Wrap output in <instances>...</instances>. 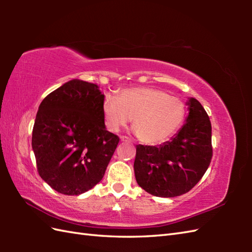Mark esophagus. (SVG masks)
I'll list each match as a JSON object with an SVG mask.
<instances>
[{"label": "esophagus", "mask_w": 252, "mask_h": 252, "mask_svg": "<svg viewBox=\"0 0 252 252\" xmlns=\"http://www.w3.org/2000/svg\"><path fill=\"white\" fill-rule=\"evenodd\" d=\"M120 140H121L122 142H129V141H130L129 137H126V136H120Z\"/></svg>", "instance_id": "esophagus-1"}]
</instances>
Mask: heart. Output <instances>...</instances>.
I'll use <instances>...</instances> for the list:
<instances>
[{"mask_svg": "<svg viewBox=\"0 0 252 252\" xmlns=\"http://www.w3.org/2000/svg\"><path fill=\"white\" fill-rule=\"evenodd\" d=\"M103 114L107 129L117 132L132 119L138 140L156 145L172 136L185 117V105L176 96L153 88H132L122 91L119 98L106 94Z\"/></svg>", "mask_w": 252, "mask_h": 252, "instance_id": "b5f03b06", "label": "heart"}]
</instances>
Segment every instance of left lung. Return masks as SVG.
Instances as JSON below:
<instances>
[{
  "label": "left lung",
  "mask_w": 252,
  "mask_h": 252,
  "mask_svg": "<svg viewBox=\"0 0 252 252\" xmlns=\"http://www.w3.org/2000/svg\"><path fill=\"white\" fill-rule=\"evenodd\" d=\"M185 125L171 141L159 146L136 145L134 173L137 184L157 197H176L189 191L211 162V122L202 105L187 100Z\"/></svg>",
  "instance_id": "1"
}]
</instances>
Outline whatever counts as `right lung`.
Returning a JSON list of instances; mask_svg holds the SVG:
<instances>
[{
  "label": "right lung",
  "instance_id": "add662e5",
  "mask_svg": "<svg viewBox=\"0 0 252 252\" xmlns=\"http://www.w3.org/2000/svg\"><path fill=\"white\" fill-rule=\"evenodd\" d=\"M104 94L97 84L73 79L42 100L32 130L40 176L63 195L99 183L119 137L106 130Z\"/></svg>",
  "mask_w": 252,
  "mask_h": 252
}]
</instances>
